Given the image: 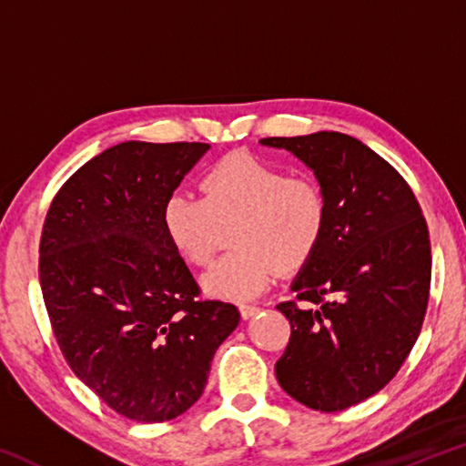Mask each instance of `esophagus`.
I'll use <instances>...</instances> for the list:
<instances>
[{
    "mask_svg": "<svg viewBox=\"0 0 466 466\" xmlns=\"http://www.w3.org/2000/svg\"><path fill=\"white\" fill-rule=\"evenodd\" d=\"M240 317L244 319V320H247V319H252V317H255V314L258 312V310H261V309H258V306H255V304H240Z\"/></svg>",
    "mask_w": 466,
    "mask_h": 466,
    "instance_id": "34e87169",
    "label": "esophagus"
}]
</instances>
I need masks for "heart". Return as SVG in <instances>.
<instances>
[{
	"label": "heart",
	"instance_id": "b5f03b06",
	"mask_svg": "<svg viewBox=\"0 0 466 466\" xmlns=\"http://www.w3.org/2000/svg\"><path fill=\"white\" fill-rule=\"evenodd\" d=\"M203 199L172 195L162 226L188 263L214 258L222 228L238 248L203 275L209 296L244 302L261 294L281 273H296L312 261L325 240L330 205L314 178L291 172L250 152L219 157L201 177Z\"/></svg>",
	"mask_w": 466,
	"mask_h": 466
}]
</instances>
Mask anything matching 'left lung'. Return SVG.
<instances>
[{
    "label": "left lung",
    "instance_id": "1",
    "mask_svg": "<svg viewBox=\"0 0 466 466\" xmlns=\"http://www.w3.org/2000/svg\"><path fill=\"white\" fill-rule=\"evenodd\" d=\"M314 170L330 218L317 255L278 304L291 325L275 374L291 399L333 413L389 384L420 337L430 232L411 187L374 149L337 131L265 137Z\"/></svg>",
    "mask_w": 466,
    "mask_h": 466
}]
</instances>
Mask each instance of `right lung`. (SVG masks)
Returning <instances> with one entry per match:
<instances>
[{
  "label": "right lung",
  "mask_w": 466,
  "mask_h": 466,
  "mask_svg": "<svg viewBox=\"0 0 466 466\" xmlns=\"http://www.w3.org/2000/svg\"><path fill=\"white\" fill-rule=\"evenodd\" d=\"M208 144L123 141L77 168L46 211L38 279L74 374L123 417L183 415L240 312L199 299L162 209Z\"/></svg>",
  "instance_id": "add662e5"
}]
</instances>
